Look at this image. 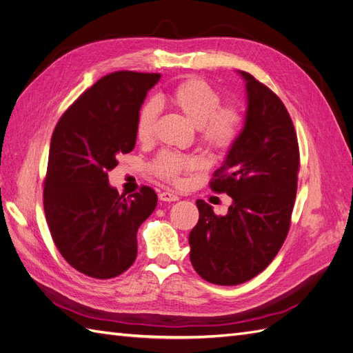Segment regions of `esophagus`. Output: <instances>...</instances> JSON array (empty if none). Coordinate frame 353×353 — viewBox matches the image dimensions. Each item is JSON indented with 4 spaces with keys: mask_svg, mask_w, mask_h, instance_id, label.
Wrapping results in <instances>:
<instances>
[{
    "mask_svg": "<svg viewBox=\"0 0 353 353\" xmlns=\"http://www.w3.org/2000/svg\"><path fill=\"white\" fill-rule=\"evenodd\" d=\"M159 199L162 201H176L179 200V196H176L175 193H170V191H162V193L159 194Z\"/></svg>",
    "mask_w": 353,
    "mask_h": 353,
    "instance_id": "obj_1",
    "label": "esophagus"
}]
</instances>
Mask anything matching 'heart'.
I'll return each mask as SVG.
<instances>
[{"instance_id": "1", "label": "heart", "mask_w": 353, "mask_h": 353, "mask_svg": "<svg viewBox=\"0 0 353 353\" xmlns=\"http://www.w3.org/2000/svg\"><path fill=\"white\" fill-rule=\"evenodd\" d=\"M170 101L187 119L197 126L200 140L213 150H225L237 140L241 128V114L234 105L219 108L221 97L209 83L201 79H188L170 94ZM160 110L157 100L145 101L137 117L138 140L147 141L153 135ZM196 159L165 150L153 162L154 174L160 178L178 183L184 172L196 168Z\"/></svg>"}]
</instances>
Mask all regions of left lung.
Returning a JSON list of instances; mask_svg holds the SVG:
<instances>
[{"mask_svg": "<svg viewBox=\"0 0 353 353\" xmlns=\"http://www.w3.org/2000/svg\"><path fill=\"white\" fill-rule=\"evenodd\" d=\"M237 72L245 82L244 125L210 181L232 203L218 216L197 200L200 216L188 237L194 270L219 285L249 281L272 262L290 228L297 191L299 145L290 114L268 87Z\"/></svg>", "mask_w": 353, "mask_h": 353, "instance_id": "obj_1", "label": "left lung"}]
</instances>
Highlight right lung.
<instances>
[{"label": "right lung", "instance_id": "right-lung-1", "mask_svg": "<svg viewBox=\"0 0 353 353\" xmlns=\"http://www.w3.org/2000/svg\"><path fill=\"white\" fill-rule=\"evenodd\" d=\"M159 79V73L105 74L60 117L51 137L44 184L51 237L63 258L92 279L130 268L137 231L157 205L150 187L121 196L108 172L117 156L134 150L138 112Z\"/></svg>", "mask_w": 353, "mask_h": 353}]
</instances>
